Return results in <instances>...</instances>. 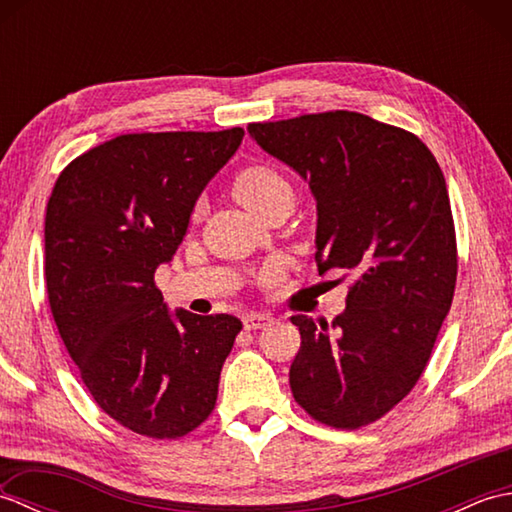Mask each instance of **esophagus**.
I'll return each mask as SVG.
<instances>
[{
    "instance_id": "obj_1",
    "label": "esophagus",
    "mask_w": 512,
    "mask_h": 512,
    "mask_svg": "<svg viewBox=\"0 0 512 512\" xmlns=\"http://www.w3.org/2000/svg\"><path fill=\"white\" fill-rule=\"evenodd\" d=\"M242 321H244L246 330H262L268 323H273V317L266 312H248V314H244Z\"/></svg>"
}]
</instances>
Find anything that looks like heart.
<instances>
[{
  "mask_svg": "<svg viewBox=\"0 0 512 512\" xmlns=\"http://www.w3.org/2000/svg\"><path fill=\"white\" fill-rule=\"evenodd\" d=\"M233 195L253 213H262L279 198H295L290 180L270 165H250L233 180Z\"/></svg>",
  "mask_w": 512,
  "mask_h": 512,
  "instance_id": "heart-1",
  "label": "heart"
}]
</instances>
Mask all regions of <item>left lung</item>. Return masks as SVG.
<instances>
[{"label":"left lung","mask_w":512,"mask_h":512,"mask_svg":"<svg viewBox=\"0 0 512 512\" xmlns=\"http://www.w3.org/2000/svg\"><path fill=\"white\" fill-rule=\"evenodd\" d=\"M248 134L310 184L319 275H354L330 325L290 319L301 332L292 396L330 427H365L418 383L451 308L458 248L442 169L418 136L358 112L250 123Z\"/></svg>","instance_id":"left-lung-1"}]
</instances>
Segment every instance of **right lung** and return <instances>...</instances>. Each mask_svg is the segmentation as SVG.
I'll list each match as a JSON object with an SVG mask.
<instances>
[{
    "mask_svg": "<svg viewBox=\"0 0 512 512\" xmlns=\"http://www.w3.org/2000/svg\"><path fill=\"white\" fill-rule=\"evenodd\" d=\"M244 129L125 134L61 171L46 209V290L65 350L107 416L147 438L209 418L242 321L169 312L156 268Z\"/></svg>",
    "mask_w": 512,
    "mask_h": 512,
    "instance_id": "right-lung-1",
    "label": "right lung"
}]
</instances>
